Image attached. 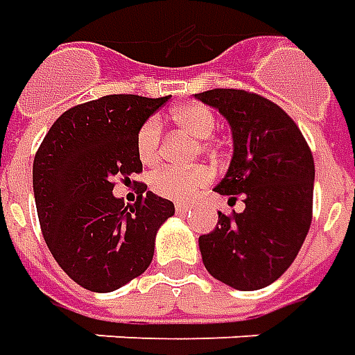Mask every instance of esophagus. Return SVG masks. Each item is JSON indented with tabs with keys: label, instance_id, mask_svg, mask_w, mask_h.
<instances>
[{
	"label": "esophagus",
	"instance_id": "obj_1",
	"mask_svg": "<svg viewBox=\"0 0 355 355\" xmlns=\"http://www.w3.org/2000/svg\"><path fill=\"white\" fill-rule=\"evenodd\" d=\"M175 209H177V214H187L188 209H190V206H187V204H177Z\"/></svg>",
	"mask_w": 355,
	"mask_h": 355
}]
</instances>
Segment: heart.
Segmentation results:
<instances>
[{"label":"heart","instance_id":"b5f03b06","mask_svg":"<svg viewBox=\"0 0 355 355\" xmlns=\"http://www.w3.org/2000/svg\"><path fill=\"white\" fill-rule=\"evenodd\" d=\"M173 122L182 128L196 139H204L202 147H208V139L218 126L214 112L204 105H184L173 110ZM161 120L157 116L147 118L139 126L136 136V153L139 161L153 167L159 161V146H161ZM211 180V173L206 167L194 168H161L151 177V190L161 198L173 202H187L196 196L202 188H206Z\"/></svg>","mask_w":355,"mask_h":355}]
</instances>
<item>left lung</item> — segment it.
Listing matches in <instances>:
<instances>
[{"mask_svg":"<svg viewBox=\"0 0 355 355\" xmlns=\"http://www.w3.org/2000/svg\"><path fill=\"white\" fill-rule=\"evenodd\" d=\"M219 110L233 137V157L214 188L243 196L241 214H218L216 229L198 239L204 266L239 291L270 286L291 266L313 216L315 161L295 122L272 101L243 89L194 95Z\"/></svg>","mask_w":355,"mask_h":355,"instance_id":"left-lung-1","label":"left lung"}]
</instances>
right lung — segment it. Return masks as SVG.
Here are the masks:
<instances>
[{"mask_svg":"<svg viewBox=\"0 0 355 355\" xmlns=\"http://www.w3.org/2000/svg\"><path fill=\"white\" fill-rule=\"evenodd\" d=\"M167 101L107 95L77 105L52 124L36 151L33 190L46 245L89 291L108 293L141 276L159 227L175 216V204L146 184L134 206L112 194L114 178L141 173L137 130Z\"/></svg>","mask_w":355,"mask_h":355,"instance_id":"add662e5","label":"right lung"}]
</instances>
